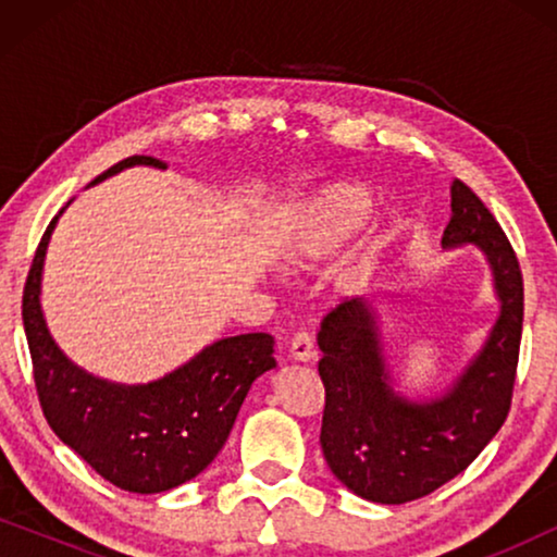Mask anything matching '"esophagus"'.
Returning a JSON list of instances; mask_svg holds the SVG:
<instances>
[{"label":"esophagus","instance_id":"obj_1","mask_svg":"<svg viewBox=\"0 0 557 557\" xmlns=\"http://www.w3.org/2000/svg\"><path fill=\"white\" fill-rule=\"evenodd\" d=\"M288 355H292V360H296V362L314 360V342H311L307 332L296 334V337L292 339V345H288Z\"/></svg>","mask_w":557,"mask_h":557}]
</instances>
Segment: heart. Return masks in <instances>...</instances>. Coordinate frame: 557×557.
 Returning <instances> with one entry per match:
<instances>
[{
    "instance_id": "b5f03b06",
    "label": "heart",
    "mask_w": 557,
    "mask_h": 557,
    "mask_svg": "<svg viewBox=\"0 0 557 557\" xmlns=\"http://www.w3.org/2000/svg\"><path fill=\"white\" fill-rule=\"evenodd\" d=\"M372 195L357 182H332L288 210L273 240V258L292 271L326 261L368 225Z\"/></svg>"
}]
</instances>
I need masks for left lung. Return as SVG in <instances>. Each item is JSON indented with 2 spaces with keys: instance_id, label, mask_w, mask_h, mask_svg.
<instances>
[{
  "instance_id": "1",
  "label": "left lung",
  "mask_w": 557,
  "mask_h": 557,
  "mask_svg": "<svg viewBox=\"0 0 557 557\" xmlns=\"http://www.w3.org/2000/svg\"><path fill=\"white\" fill-rule=\"evenodd\" d=\"M471 246L492 273L499 314L476 355L436 395L410 398L387 362L383 292L357 296L324 317L326 403L322 451L332 474L357 497L380 505L421 499L461 474L497 436L509 413L522 337V273L486 205L456 180L441 248Z\"/></svg>"
}]
</instances>
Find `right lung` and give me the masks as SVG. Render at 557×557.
<instances>
[{
	"label": "right lung",
	"mask_w": 557,
	"mask_h": 557,
	"mask_svg": "<svg viewBox=\"0 0 557 557\" xmlns=\"http://www.w3.org/2000/svg\"><path fill=\"white\" fill-rule=\"evenodd\" d=\"M128 166L166 170L154 157H128L90 185ZM65 208L52 218L37 246L22 296L42 413L55 436L119 490H174L208 469L231 436L250 385L276 368L273 337L265 332L223 337L151 383H111L78 368L52 339L40 304L45 256Z\"/></svg>",
	"instance_id": "add662e5"
}]
</instances>
